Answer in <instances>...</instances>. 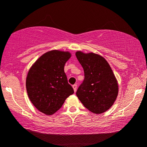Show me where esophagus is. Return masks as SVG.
Instances as JSON below:
<instances>
[{
	"label": "esophagus",
	"instance_id": "34e87169",
	"mask_svg": "<svg viewBox=\"0 0 147 147\" xmlns=\"http://www.w3.org/2000/svg\"><path fill=\"white\" fill-rule=\"evenodd\" d=\"M72 87H73V89L74 90V92H76V91H77V85L76 84H74Z\"/></svg>",
	"mask_w": 147,
	"mask_h": 147
}]
</instances>
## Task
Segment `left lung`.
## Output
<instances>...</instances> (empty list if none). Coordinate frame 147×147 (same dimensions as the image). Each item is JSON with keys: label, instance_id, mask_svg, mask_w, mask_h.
<instances>
[{"label": "left lung", "instance_id": "left-lung-1", "mask_svg": "<svg viewBox=\"0 0 147 147\" xmlns=\"http://www.w3.org/2000/svg\"><path fill=\"white\" fill-rule=\"evenodd\" d=\"M85 74L76 95L84 107L96 114L111 108L118 94V83L109 64L102 56L93 53H76Z\"/></svg>", "mask_w": 147, "mask_h": 147}]
</instances>
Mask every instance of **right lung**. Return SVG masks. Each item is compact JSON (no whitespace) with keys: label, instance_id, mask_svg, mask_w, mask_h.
Here are the masks:
<instances>
[{"label":"right lung","instance_id":"1","mask_svg":"<svg viewBox=\"0 0 147 147\" xmlns=\"http://www.w3.org/2000/svg\"><path fill=\"white\" fill-rule=\"evenodd\" d=\"M71 56L68 51L47 52L35 61L26 78L29 100L39 112L49 116L62 107L74 92L67 83L64 66Z\"/></svg>","mask_w":147,"mask_h":147}]
</instances>
